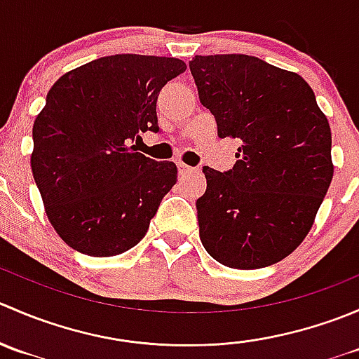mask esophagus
<instances>
[{
  "instance_id": "obj_1",
  "label": "esophagus",
  "mask_w": 359,
  "mask_h": 359,
  "mask_svg": "<svg viewBox=\"0 0 359 359\" xmlns=\"http://www.w3.org/2000/svg\"><path fill=\"white\" fill-rule=\"evenodd\" d=\"M194 172V168H191V166L184 165V163H179V175H191V173Z\"/></svg>"
}]
</instances>
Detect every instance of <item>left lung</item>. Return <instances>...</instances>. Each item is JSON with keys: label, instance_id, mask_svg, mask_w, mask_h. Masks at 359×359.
<instances>
[{"label": "left lung", "instance_id": "left-lung-1", "mask_svg": "<svg viewBox=\"0 0 359 359\" xmlns=\"http://www.w3.org/2000/svg\"><path fill=\"white\" fill-rule=\"evenodd\" d=\"M189 69L220 139L241 144L231 170L203 168V247L234 269L273 266L302 243L330 187L327 116L299 74L257 57L196 55Z\"/></svg>", "mask_w": 359, "mask_h": 359}]
</instances>
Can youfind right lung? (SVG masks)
Instances as JSON below:
<instances>
[{
	"mask_svg": "<svg viewBox=\"0 0 359 359\" xmlns=\"http://www.w3.org/2000/svg\"><path fill=\"white\" fill-rule=\"evenodd\" d=\"M184 71L173 57L119 53L72 69L50 88L32 126L31 168L71 248L112 257L146 236L177 166L135 153L133 142L159 132V92Z\"/></svg>",
	"mask_w": 359,
	"mask_h": 359,
	"instance_id": "add662e5",
	"label": "right lung"
}]
</instances>
